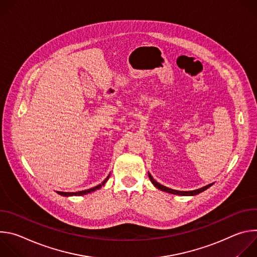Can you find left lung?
Masks as SVG:
<instances>
[{
  "instance_id": "left-lung-1",
  "label": "left lung",
  "mask_w": 257,
  "mask_h": 257,
  "mask_svg": "<svg viewBox=\"0 0 257 257\" xmlns=\"http://www.w3.org/2000/svg\"><path fill=\"white\" fill-rule=\"evenodd\" d=\"M149 177L152 181L153 184L160 190L162 191H165V192H168V193H171V194H175V195H181V196H194V195H197L201 192H203L204 190H206L207 188H209L211 185H213V183H211V184H208L202 188H199V189H196V190H192V191H179V190H174V189H171V188H168L162 184H160V183H158L154 178L153 176L149 173Z\"/></svg>"
}]
</instances>
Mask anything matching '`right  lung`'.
<instances>
[{"label": "right lung", "instance_id": "obj_1", "mask_svg": "<svg viewBox=\"0 0 257 257\" xmlns=\"http://www.w3.org/2000/svg\"><path fill=\"white\" fill-rule=\"evenodd\" d=\"M109 175H111V174H109ZM109 175L103 180V182L101 183V184H99V185H97V186H95V187H93V188H90V189H87V190H83V191H79V192H61V191H57V193L60 194V195H63V196H73V195L80 196V195H85V194H87V193H91V192H93V191H95V190L101 188V186H103V185L105 184V182H106V181L108 180V178H109Z\"/></svg>", "mask_w": 257, "mask_h": 257}]
</instances>
